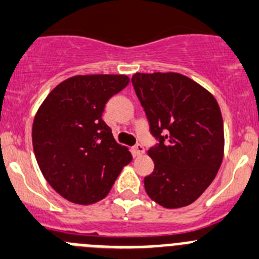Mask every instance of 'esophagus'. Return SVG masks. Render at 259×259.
I'll return each mask as SVG.
<instances>
[{"instance_id":"obj_1","label":"esophagus","mask_w":259,"mask_h":259,"mask_svg":"<svg viewBox=\"0 0 259 259\" xmlns=\"http://www.w3.org/2000/svg\"><path fill=\"white\" fill-rule=\"evenodd\" d=\"M134 152L136 156H141L142 154H145V147L142 146V145H136V146L134 147Z\"/></svg>"}]
</instances>
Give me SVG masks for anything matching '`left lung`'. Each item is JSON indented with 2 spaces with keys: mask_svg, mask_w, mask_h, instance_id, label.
<instances>
[{
  "mask_svg": "<svg viewBox=\"0 0 259 259\" xmlns=\"http://www.w3.org/2000/svg\"><path fill=\"white\" fill-rule=\"evenodd\" d=\"M132 83L159 145L145 191L165 208L193 203L218 174L224 157V123L215 97L177 72L135 73Z\"/></svg>",
  "mask_w": 259,
  "mask_h": 259,
  "instance_id": "obj_1",
  "label": "left lung"
}]
</instances>
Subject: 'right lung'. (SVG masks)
I'll list each match as a JSON object with an SVG mask.
<instances>
[{"label": "right lung", "instance_id": "1", "mask_svg": "<svg viewBox=\"0 0 259 259\" xmlns=\"http://www.w3.org/2000/svg\"><path fill=\"white\" fill-rule=\"evenodd\" d=\"M130 82L125 75H76L47 95L33 122V147L41 174L77 205L100 201L132 160L102 119L108 100Z\"/></svg>", "mask_w": 259, "mask_h": 259}]
</instances>
